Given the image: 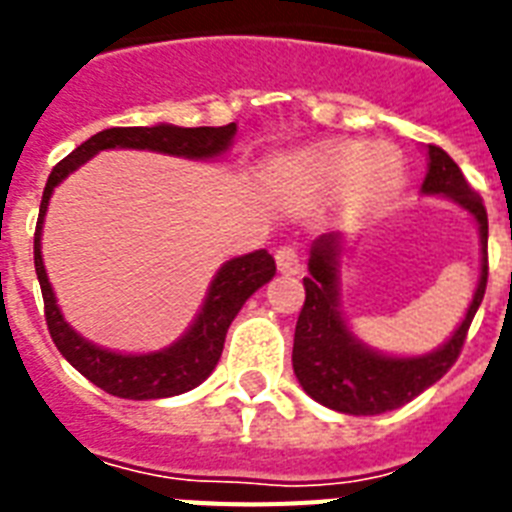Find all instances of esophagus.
<instances>
[{"label": "esophagus", "mask_w": 512, "mask_h": 512, "mask_svg": "<svg viewBox=\"0 0 512 512\" xmlns=\"http://www.w3.org/2000/svg\"><path fill=\"white\" fill-rule=\"evenodd\" d=\"M276 265H279V271L287 273V276H297V273L303 271L300 255H297V252L292 247L276 249Z\"/></svg>", "instance_id": "esophagus-1"}]
</instances>
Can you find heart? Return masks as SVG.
I'll return each mask as SVG.
<instances>
[{"label":"heart","instance_id":"obj_1","mask_svg":"<svg viewBox=\"0 0 512 512\" xmlns=\"http://www.w3.org/2000/svg\"><path fill=\"white\" fill-rule=\"evenodd\" d=\"M404 177L401 156L388 146L358 140H329L319 146L276 156L268 164V183L279 196L300 207H316L345 196L356 207L385 199Z\"/></svg>","mask_w":512,"mask_h":512}]
</instances>
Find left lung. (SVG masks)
Returning <instances> with one entry per match:
<instances>
[{
  "label": "left lung",
  "instance_id": "8db88e82",
  "mask_svg": "<svg viewBox=\"0 0 512 512\" xmlns=\"http://www.w3.org/2000/svg\"><path fill=\"white\" fill-rule=\"evenodd\" d=\"M422 193H441L476 217L481 233V279L465 319L454 335L425 356H385L369 348L348 329L340 313L342 236L327 233L316 239L308 260L305 303L295 327L292 366L313 401L342 414H382L409 404L414 396L444 377L462 350L470 321L484 300L489 276V220L481 196L468 185L462 170L444 148L428 146V175Z\"/></svg>",
  "mask_w": 512,
  "mask_h": 512
}]
</instances>
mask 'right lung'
I'll return each instance as SVG.
<instances>
[{
    "label": "right lung",
    "instance_id": "obj_1",
    "mask_svg": "<svg viewBox=\"0 0 512 512\" xmlns=\"http://www.w3.org/2000/svg\"><path fill=\"white\" fill-rule=\"evenodd\" d=\"M233 135H236L233 122L225 127H175V124L111 127L84 140L63 162L55 164V170L47 177L34 233V268L44 297V319H47L52 342L58 345L68 364L111 396L148 401V398L180 396L185 390L201 385L220 361L225 332L231 327V321L236 319L241 305L273 279L276 263L268 255V249H255L249 255L233 257L223 263V268L209 284L207 300L201 305L199 316L193 319L188 332L167 348L151 350V353H116V350L100 348L68 327V321L63 319L55 303L47 271H44L42 225L52 191L63 177L71 175L76 167L90 162L92 156L106 148H138V151H159V154L185 156V159H215L228 151Z\"/></svg>",
    "mask_w": 512,
    "mask_h": 512
}]
</instances>
